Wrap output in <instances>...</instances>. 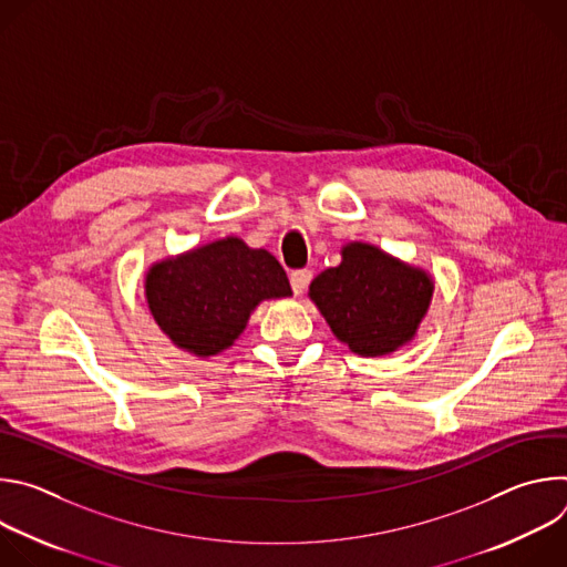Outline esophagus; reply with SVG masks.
Listing matches in <instances>:
<instances>
[{"instance_id":"34e87169","label":"esophagus","mask_w":567,"mask_h":567,"mask_svg":"<svg viewBox=\"0 0 567 567\" xmlns=\"http://www.w3.org/2000/svg\"><path fill=\"white\" fill-rule=\"evenodd\" d=\"M289 280H291L293 293H302V291L307 289V285L311 282V271H309V269H298V271L291 274Z\"/></svg>"}]
</instances>
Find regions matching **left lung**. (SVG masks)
<instances>
[{
	"label": "left lung",
	"mask_w": 567,
	"mask_h": 567,
	"mask_svg": "<svg viewBox=\"0 0 567 567\" xmlns=\"http://www.w3.org/2000/svg\"><path fill=\"white\" fill-rule=\"evenodd\" d=\"M341 258L309 285V298L334 337L361 357L392 354L411 343L429 311L433 278L368 241H350Z\"/></svg>",
	"instance_id": "left-lung-1"
}]
</instances>
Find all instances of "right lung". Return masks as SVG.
Returning <instances> with one entry per match:
<instances>
[{
  "mask_svg": "<svg viewBox=\"0 0 567 567\" xmlns=\"http://www.w3.org/2000/svg\"><path fill=\"white\" fill-rule=\"evenodd\" d=\"M287 296L291 287L280 262L235 235L158 260L145 274L156 326L199 359L228 350L262 300Z\"/></svg>",
  "mask_w": 567,
  "mask_h": 567,
  "instance_id": "obj_1",
  "label": "right lung"
}]
</instances>
